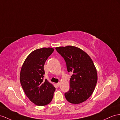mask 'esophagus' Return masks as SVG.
<instances>
[{"label":"esophagus","mask_w":120,"mask_h":120,"mask_svg":"<svg viewBox=\"0 0 120 120\" xmlns=\"http://www.w3.org/2000/svg\"><path fill=\"white\" fill-rule=\"evenodd\" d=\"M57 86L58 87H59L60 86V82H58V83L57 84Z\"/></svg>","instance_id":"34e87169"}]
</instances>
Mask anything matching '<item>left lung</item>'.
Segmentation results:
<instances>
[{
  "mask_svg": "<svg viewBox=\"0 0 120 120\" xmlns=\"http://www.w3.org/2000/svg\"><path fill=\"white\" fill-rule=\"evenodd\" d=\"M65 61L67 71L71 73L70 88L64 94L71 103L84 102L93 93L97 82V70L90 57L79 48L68 45L56 48Z\"/></svg>",
  "mask_w": 120,
  "mask_h": 120,
  "instance_id": "8db88e82",
  "label": "left lung"
}]
</instances>
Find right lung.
<instances>
[{"instance_id": "1", "label": "right lung", "mask_w": 120, "mask_h": 120, "mask_svg": "<svg viewBox=\"0 0 120 120\" xmlns=\"http://www.w3.org/2000/svg\"><path fill=\"white\" fill-rule=\"evenodd\" d=\"M54 50L51 48L34 50L26 58L21 68V86L27 97L37 105L44 106L50 103L56 89L47 79H44L45 62Z\"/></svg>"}]
</instances>
